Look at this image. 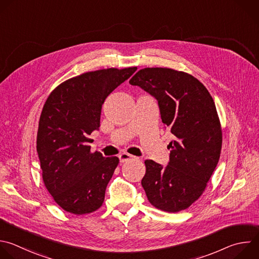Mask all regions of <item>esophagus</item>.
<instances>
[{
  "label": "esophagus",
  "instance_id": "1",
  "mask_svg": "<svg viewBox=\"0 0 259 259\" xmlns=\"http://www.w3.org/2000/svg\"><path fill=\"white\" fill-rule=\"evenodd\" d=\"M119 158H120V161H121V162H125V161H127V160H130V159L134 158V156L131 155V154H129V153L124 152V153H122V154L119 155Z\"/></svg>",
  "mask_w": 259,
  "mask_h": 259
}]
</instances>
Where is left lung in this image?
Wrapping results in <instances>:
<instances>
[{
  "mask_svg": "<svg viewBox=\"0 0 259 259\" xmlns=\"http://www.w3.org/2000/svg\"><path fill=\"white\" fill-rule=\"evenodd\" d=\"M153 96L174 135L165 167L144 161L141 185L148 201L166 212L188 208L204 192L219 162L223 131L212 97L194 76L170 68H144L129 81Z\"/></svg>",
  "mask_w": 259,
  "mask_h": 259,
  "instance_id": "1",
  "label": "left lung"
}]
</instances>
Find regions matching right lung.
<instances>
[{
	"mask_svg": "<svg viewBox=\"0 0 259 259\" xmlns=\"http://www.w3.org/2000/svg\"><path fill=\"white\" fill-rule=\"evenodd\" d=\"M137 67L85 72L59 84L48 97L38 123L36 150L42 181L65 211L86 214L104 203L119 157L92 152L90 135L100 127L108 96Z\"/></svg>",
	"mask_w": 259,
	"mask_h": 259,
	"instance_id": "obj_1",
	"label": "right lung"
}]
</instances>
